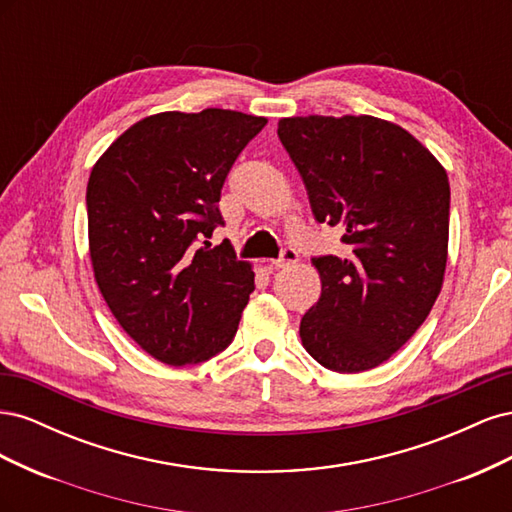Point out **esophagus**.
Instances as JSON below:
<instances>
[{
    "instance_id": "obj_1",
    "label": "esophagus",
    "mask_w": 512,
    "mask_h": 512,
    "mask_svg": "<svg viewBox=\"0 0 512 512\" xmlns=\"http://www.w3.org/2000/svg\"><path fill=\"white\" fill-rule=\"evenodd\" d=\"M297 260H299V252L294 250V247H284V250L280 252V258L271 260V267L282 269V267L290 265V262H297Z\"/></svg>"
}]
</instances>
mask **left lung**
Masks as SVG:
<instances>
[{"instance_id":"obj_1","label":"left lung","mask_w":512,"mask_h":512,"mask_svg":"<svg viewBox=\"0 0 512 512\" xmlns=\"http://www.w3.org/2000/svg\"><path fill=\"white\" fill-rule=\"evenodd\" d=\"M277 136L316 220L342 230L348 247L312 258L322 292L301 318V342L322 367L359 374L404 346L438 299L446 170L410 132L369 115L288 117Z\"/></svg>"}]
</instances>
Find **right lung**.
Wrapping results in <instances>:
<instances>
[{"label":"right lung","mask_w":512,"mask_h":512,"mask_svg":"<svg viewBox=\"0 0 512 512\" xmlns=\"http://www.w3.org/2000/svg\"><path fill=\"white\" fill-rule=\"evenodd\" d=\"M265 117L224 108L160 113L123 132L87 183L89 254L98 288L134 342L166 365L228 348L254 271L224 226L222 185Z\"/></svg>","instance_id":"right-lung-1"}]
</instances>
